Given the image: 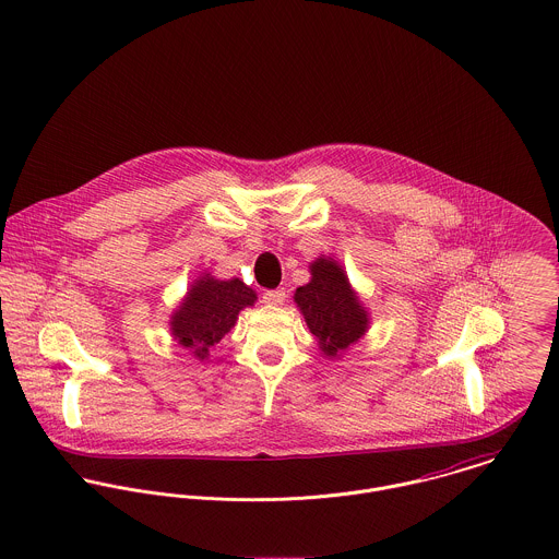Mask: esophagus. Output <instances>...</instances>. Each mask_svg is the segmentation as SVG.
Returning a JSON list of instances; mask_svg holds the SVG:
<instances>
[{
	"mask_svg": "<svg viewBox=\"0 0 559 559\" xmlns=\"http://www.w3.org/2000/svg\"><path fill=\"white\" fill-rule=\"evenodd\" d=\"M284 297H286V290H284V288H275V290H264V293H262V301H264L266 306H280V304L284 301Z\"/></svg>",
	"mask_w": 559,
	"mask_h": 559,
	"instance_id": "esophagus-1",
	"label": "esophagus"
}]
</instances>
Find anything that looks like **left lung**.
Masks as SVG:
<instances>
[{
	"label": "left lung",
	"mask_w": 559,
	"mask_h": 559,
	"mask_svg": "<svg viewBox=\"0 0 559 559\" xmlns=\"http://www.w3.org/2000/svg\"><path fill=\"white\" fill-rule=\"evenodd\" d=\"M312 280L299 286L295 304L326 357H340L368 331V312L348 284L344 269L333 258H317L310 264Z\"/></svg>",
	"instance_id": "1"
}]
</instances>
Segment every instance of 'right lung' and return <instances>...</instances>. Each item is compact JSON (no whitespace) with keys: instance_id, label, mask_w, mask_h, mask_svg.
Returning <instances> with one entry per match:
<instances>
[{"instance_id":"obj_1","label":"right lung","mask_w":559,"mask_h":559,"mask_svg":"<svg viewBox=\"0 0 559 559\" xmlns=\"http://www.w3.org/2000/svg\"><path fill=\"white\" fill-rule=\"evenodd\" d=\"M255 299V293L239 277L215 280L206 273L191 284L187 297L174 310L169 331L182 348H189L198 359H206L209 348L235 326L240 310L253 306Z\"/></svg>"}]
</instances>
